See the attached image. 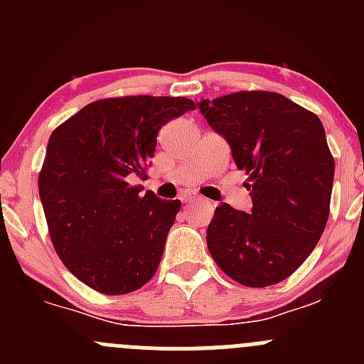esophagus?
I'll return each mask as SVG.
<instances>
[{"label": "esophagus", "instance_id": "esophagus-1", "mask_svg": "<svg viewBox=\"0 0 364 364\" xmlns=\"http://www.w3.org/2000/svg\"><path fill=\"white\" fill-rule=\"evenodd\" d=\"M183 200H186V203H200V204L205 203L204 199H200V197H196V196H188V197H185Z\"/></svg>", "mask_w": 364, "mask_h": 364}]
</instances>
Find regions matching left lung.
I'll return each mask as SVG.
<instances>
[{
    "label": "left lung",
    "mask_w": 364,
    "mask_h": 364,
    "mask_svg": "<svg viewBox=\"0 0 364 364\" xmlns=\"http://www.w3.org/2000/svg\"><path fill=\"white\" fill-rule=\"evenodd\" d=\"M199 109L248 174L253 200L250 213L216 208L209 253L237 284H278L308 259L328 223L335 159L324 127L317 114L273 91H237Z\"/></svg>",
    "instance_id": "obj_1"
}]
</instances>
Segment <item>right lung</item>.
<instances>
[{"instance_id": "obj_1", "label": "right lung", "mask_w": 364, "mask_h": 364, "mask_svg": "<svg viewBox=\"0 0 364 364\" xmlns=\"http://www.w3.org/2000/svg\"><path fill=\"white\" fill-rule=\"evenodd\" d=\"M185 97L102 98L53 132L38 174L49 236L61 262L107 296L134 292L159 269L181 200L141 193L156 135L193 111Z\"/></svg>"}]
</instances>
